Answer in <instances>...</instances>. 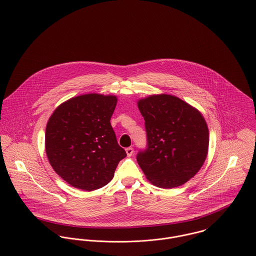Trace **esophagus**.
Wrapping results in <instances>:
<instances>
[{
    "label": "esophagus",
    "mask_w": 256,
    "mask_h": 256,
    "mask_svg": "<svg viewBox=\"0 0 256 256\" xmlns=\"http://www.w3.org/2000/svg\"><path fill=\"white\" fill-rule=\"evenodd\" d=\"M126 152L128 156H132V153H134V148H132V147H128V148L126 149Z\"/></svg>",
    "instance_id": "obj_1"
}]
</instances>
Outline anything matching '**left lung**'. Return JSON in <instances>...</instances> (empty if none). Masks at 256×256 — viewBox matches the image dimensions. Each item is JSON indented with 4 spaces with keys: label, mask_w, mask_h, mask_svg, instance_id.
I'll use <instances>...</instances> for the list:
<instances>
[{
    "label": "left lung",
    "mask_w": 256,
    "mask_h": 256,
    "mask_svg": "<svg viewBox=\"0 0 256 256\" xmlns=\"http://www.w3.org/2000/svg\"><path fill=\"white\" fill-rule=\"evenodd\" d=\"M138 108L147 143L136 160L146 178L162 188L186 184L207 156L209 134L204 118L184 101L166 94L140 100Z\"/></svg>",
    "instance_id": "left-lung-1"
}]
</instances>
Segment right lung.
<instances>
[{"instance_id":"obj_1","label":"right lung","mask_w":256,"mask_h":256,"mask_svg":"<svg viewBox=\"0 0 256 256\" xmlns=\"http://www.w3.org/2000/svg\"><path fill=\"white\" fill-rule=\"evenodd\" d=\"M116 105L114 96L80 95L60 105L49 118L46 153L70 186L88 192L103 188L126 156L110 122Z\"/></svg>"}]
</instances>
